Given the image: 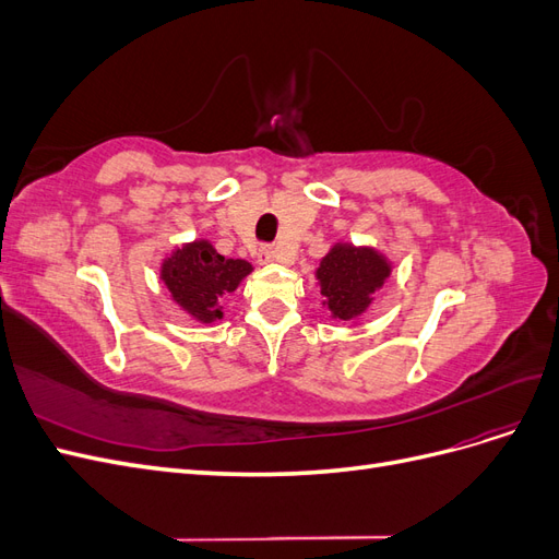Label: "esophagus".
Listing matches in <instances>:
<instances>
[{
	"label": "esophagus",
	"instance_id": "esophagus-1",
	"mask_svg": "<svg viewBox=\"0 0 559 559\" xmlns=\"http://www.w3.org/2000/svg\"><path fill=\"white\" fill-rule=\"evenodd\" d=\"M259 263H261V265H267V263H275V249H273V247H270V245L261 247V249H259Z\"/></svg>",
	"mask_w": 559,
	"mask_h": 559
}]
</instances>
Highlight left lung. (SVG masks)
<instances>
[{
    "mask_svg": "<svg viewBox=\"0 0 559 559\" xmlns=\"http://www.w3.org/2000/svg\"><path fill=\"white\" fill-rule=\"evenodd\" d=\"M389 275L392 263L384 253L349 242H335L314 273L326 310L341 321L361 317Z\"/></svg>",
    "mask_w": 559,
    "mask_h": 559,
    "instance_id": "1",
    "label": "left lung"
}]
</instances>
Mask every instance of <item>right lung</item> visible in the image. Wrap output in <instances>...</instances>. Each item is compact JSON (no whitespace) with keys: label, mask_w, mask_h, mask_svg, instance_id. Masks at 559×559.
I'll return each instance as SVG.
<instances>
[{"label":"right lung","mask_w":559,"mask_h":559,"mask_svg":"<svg viewBox=\"0 0 559 559\" xmlns=\"http://www.w3.org/2000/svg\"><path fill=\"white\" fill-rule=\"evenodd\" d=\"M251 263L226 259L210 240H193L177 247L160 265V280L177 306L200 324L222 319V298L238 289L251 273Z\"/></svg>","instance_id":"right-lung-1"}]
</instances>
